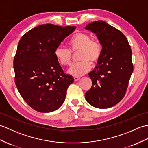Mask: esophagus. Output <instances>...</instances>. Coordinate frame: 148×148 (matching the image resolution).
Masks as SVG:
<instances>
[{
  "label": "esophagus",
  "mask_w": 148,
  "mask_h": 148,
  "mask_svg": "<svg viewBox=\"0 0 148 148\" xmlns=\"http://www.w3.org/2000/svg\"><path fill=\"white\" fill-rule=\"evenodd\" d=\"M74 79L75 81H77L80 79V77H77V76H74Z\"/></svg>",
  "instance_id": "esophagus-1"
}]
</instances>
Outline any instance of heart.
<instances>
[{"label": "heart", "instance_id": "1", "mask_svg": "<svg viewBox=\"0 0 148 148\" xmlns=\"http://www.w3.org/2000/svg\"><path fill=\"white\" fill-rule=\"evenodd\" d=\"M71 50L63 46L56 48L55 55L61 65H68L71 63L73 54L78 52L79 62L72 64L68 72L72 76H80L90 70L91 64H95L99 60L102 54V45L99 41L92 39L89 34L77 32L69 41Z\"/></svg>", "mask_w": 148, "mask_h": 148}]
</instances>
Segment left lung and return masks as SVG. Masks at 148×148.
Listing matches in <instances>:
<instances>
[{
	"label": "left lung",
	"mask_w": 148,
	"mask_h": 148,
	"mask_svg": "<svg viewBox=\"0 0 148 148\" xmlns=\"http://www.w3.org/2000/svg\"><path fill=\"white\" fill-rule=\"evenodd\" d=\"M85 29L96 34L102 46L95 68L88 74L92 86L85 99L95 108H111L124 97L132 74L130 46L121 31L103 21L92 22Z\"/></svg>",
	"instance_id": "left-lung-1"
}]
</instances>
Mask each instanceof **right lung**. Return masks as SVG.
I'll use <instances>...</instances> for the list:
<instances>
[{
	"label": "right lung",
	"instance_id": "obj_1",
	"mask_svg": "<svg viewBox=\"0 0 148 148\" xmlns=\"http://www.w3.org/2000/svg\"><path fill=\"white\" fill-rule=\"evenodd\" d=\"M76 29L44 24L22 36L14 58L15 84L27 104L40 112L56 111L74 82L55 55L56 48Z\"/></svg>",
	"mask_w": 148,
	"mask_h": 148
}]
</instances>
